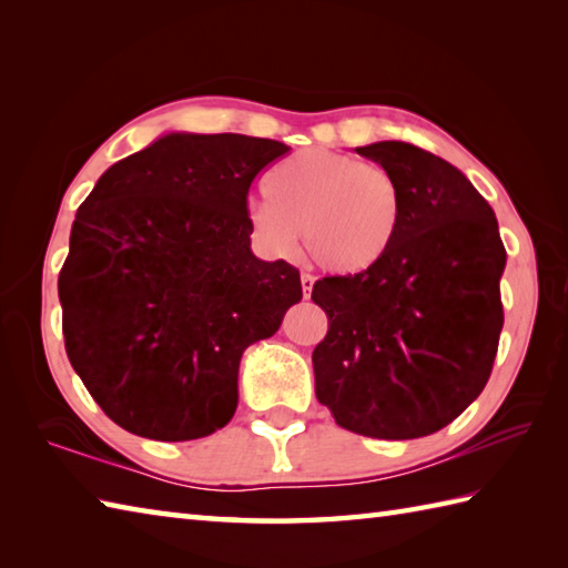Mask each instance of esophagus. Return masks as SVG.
<instances>
[{"mask_svg":"<svg viewBox=\"0 0 568 568\" xmlns=\"http://www.w3.org/2000/svg\"><path fill=\"white\" fill-rule=\"evenodd\" d=\"M300 285H303V295L307 300L312 295V287H315V277H312L310 273H303L300 275Z\"/></svg>","mask_w":568,"mask_h":568,"instance_id":"34e87169","label":"esophagus"}]
</instances>
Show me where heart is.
I'll return each mask as SVG.
<instances>
[{"mask_svg":"<svg viewBox=\"0 0 568 568\" xmlns=\"http://www.w3.org/2000/svg\"><path fill=\"white\" fill-rule=\"evenodd\" d=\"M265 200L246 220L271 256L291 258L305 236L310 258L334 275H361L388 256L400 236L405 192L383 165L348 153L303 151L271 168Z\"/></svg>","mask_w":568,"mask_h":568,"instance_id":"heart-1","label":"heart"}]
</instances>
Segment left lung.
<instances>
[{"instance_id": "1", "label": "left lung", "mask_w": 568, "mask_h": 568, "mask_svg": "<svg viewBox=\"0 0 568 568\" xmlns=\"http://www.w3.org/2000/svg\"><path fill=\"white\" fill-rule=\"evenodd\" d=\"M356 153L397 178L405 214L376 268L312 287L329 317L312 352L315 393L348 432L427 437L462 415L490 378L505 246L490 204L439 155L405 141Z\"/></svg>"}]
</instances>
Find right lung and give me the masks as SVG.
I'll use <instances>...</instances> for the list:
<instances>
[{"instance_id": "right-lung-1", "label": "right lung", "mask_w": 568, "mask_h": 568, "mask_svg": "<svg viewBox=\"0 0 568 568\" xmlns=\"http://www.w3.org/2000/svg\"><path fill=\"white\" fill-rule=\"evenodd\" d=\"M285 143L168 134L80 204L58 275L65 352L104 415L190 442L236 413L246 346L303 297L300 271L251 251L248 187Z\"/></svg>"}]
</instances>
